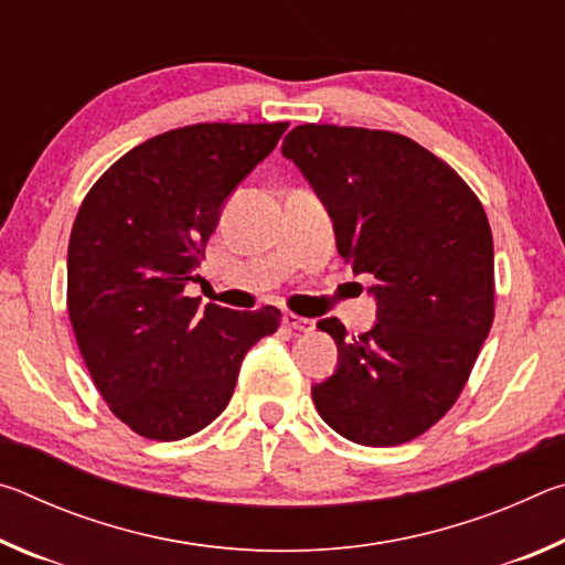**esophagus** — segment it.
<instances>
[{
    "label": "esophagus",
    "mask_w": 565,
    "mask_h": 565,
    "mask_svg": "<svg viewBox=\"0 0 565 565\" xmlns=\"http://www.w3.org/2000/svg\"><path fill=\"white\" fill-rule=\"evenodd\" d=\"M284 323L294 331H311L313 329V321L311 319H303V317H296V313H284Z\"/></svg>",
    "instance_id": "34e87169"
}]
</instances>
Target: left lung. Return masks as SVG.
I'll return each instance as SVG.
<instances>
[{"label":"left lung","instance_id":"left-lung-1","mask_svg":"<svg viewBox=\"0 0 565 565\" xmlns=\"http://www.w3.org/2000/svg\"><path fill=\"white\" fill-rule=\"evenodd\" d=\"M281 154L333 222L353 274H374L376 323L337 341L333 374L311 386L319 416L361 446H398L456 404L493 323V236L456 171L394 131L301 124Z\"/></svg>","mask_w":565,"mask_h":565}]
</instances>
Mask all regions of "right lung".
<instances>
[{"mask_svg":"<svg viewBox=\"0 0 565 565\" xmlns=\"http://www.w3.org/2000/svg\"><path fill=\"white\" fill-rule=\"evenodd\" d=\"M289 124H191L134 147L74 218L66 306L111 414L151 441H179L222 414L256 341L281 311H232L184 296L226 199Z\"/></svg>","mask_w":565,"mask_h":565,"instance_id":"right-lung-1","label":"right lung"}]
</instances>
